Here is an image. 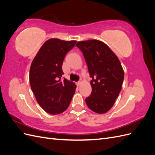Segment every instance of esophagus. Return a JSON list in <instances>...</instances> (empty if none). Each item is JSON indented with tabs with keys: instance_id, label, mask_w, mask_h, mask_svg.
Instances as JSON below:
<instances>
[{
	"instance_id": "esophagus-1",
	"label": "esophagus",
	"mask_w": 155,
	"mask_h": 155,
	"mask_svg": "<svg viewBox=\"0 0 155 155\" xmlns=\"http://www.w3.org/2000/svg\"><path fill=\"white\" fill-rule=\"evenodd\" d=\"M76 85H77V86H78V87H79V85H81V82H80V81H78V82H77V83H76Z\"/></svg>"
}]
</instances>
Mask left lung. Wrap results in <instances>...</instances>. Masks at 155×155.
<instances>
[{
  "label": "left lung",
  "instance_id": "8db88e82",
  "mask_svg": "<svg viewBox=\"0 0 155 155\" xmlns=\"http://www.w3.org/2000/svg\"><path fill=\"white\" fill-rule=\"evenodd\" d=\"M88 67L92 92L85 99L89 109L98 114L109 111L121 91L124 72L118 57L104 42L92 39L79 41Z\"/></svg>",
  "mask_w": 155,
  "mask_h": 155
}]
</instances>
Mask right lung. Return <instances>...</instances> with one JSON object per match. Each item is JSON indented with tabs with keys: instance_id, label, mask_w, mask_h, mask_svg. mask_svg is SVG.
I'll use <instances>...</instances> for the list:
<instances>
[{
	"instance_id": "1",
	"label": "right lung",
	"mask_w": 155,
	"mask_h": 155,
	"mask_svg": "<svg viewBox=\"0 0 155 155\" xmlns=\"http://www.w3.org/2000/svg\"><path fill=\"white\" fill-rule=\"evenodd\" d=\"M76 41L50 39L41 46L31 63L29 79L32 92L39 105L50 114L66 110L76 91V85L67 79L62 65L65 55Z\"/></svg>"
}]
</instances>
